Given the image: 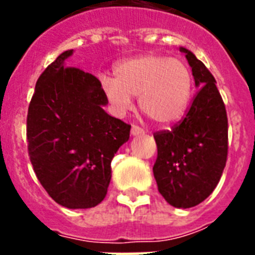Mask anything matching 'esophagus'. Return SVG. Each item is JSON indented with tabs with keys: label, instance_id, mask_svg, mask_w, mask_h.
Returning <instances> with one entry per match:
<instances>
[{
	"label": "esophagus",
	"instance_id": "1",
	"mask_svg": "<svg viewBox=\"0 0 255 255\" xmlns=\"http://www.w3.org/2000/svg\"><path fill=\"white\" fill-rule=\"evenodd\" d=\"M131 133H132V135H133V136H137V135H144L145 132H144L143 128L139 127V126H132Z\"/></svg>",
	"mask_w": 255,
	"mask_h": 255
}]
</instances>
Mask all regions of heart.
<instances>
[{
    "label": "heart",
    "instance_id": "obj_1",
    "mask_svg": "<svg viewBox=\"0 0 255 255\" xmlns=\"http://www.w3.org/2000/svg\"><path fill=\"white\" fill-rule=\"evenodd\" d=\"M115 78H102V88L116 115L132 107V95H139L141 111L155 123H177L188 111L194 92L189 65L178 58L145 54L118 63Z\"/></svg>",
    "mask_w": 255,
    "mask_h": 255
}]
</instances>
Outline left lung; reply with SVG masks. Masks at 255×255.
Returning <instances> with one entry per match:
<instances>
[{"label": "left lung", "instance_id": "left-lung-1", "mask_svg": "<svg viewBox=\"0 0 255 255\" xmlns=\"http://www.w3.org/2000/svg\"><path fill=\"white\" fill-rule=\"evenodd\" d=\"M180 50L186 54L200 90L170 131L153 133V174L165 201L186 209L209 197L221 178L228 159V115L212 73L189 50Z\"/></svg>", "mask_w": 255, "mask_h": 255}]
</instances>
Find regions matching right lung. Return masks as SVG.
Segmentation results:
<instances>
[{"label":"right lung","instance_id":"add662e5","mask_svg":"<svg viewBox=\"0 0 255 255\" xmlns=\"http://www.w3.org/2000/svg\"><path fill=\"white\" fill-rule=\"evenodd\" d=\"M62 53L38 78L26 120L27 151L42 186L69 209L94 208L111 181V160L131 126L103 110L108 103L92 74Z\"/></svg>","mask_w":255,"mask_h":255}]
</instances>
